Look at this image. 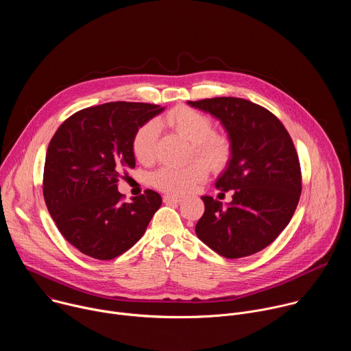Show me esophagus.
Instances as JSON below:
<instances>
[{"label": "esophagus", "mask_w": 351, "mask_h": 351, "mask_svg": "<svg viewBox=\"0 0 351 351\" xmlns=\"http://www.w3.org/2000/svg\"><path fill=\"white\" fill-rule=\"evenodd\" d=\"M164 202L165 203H175V204H179L183 202V197H179V195H165L164 197Z\"/></svg>", "instance_id": "1"}]
</instances>
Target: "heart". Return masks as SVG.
I'll return each instance as SVG.
<instances>
[{"label":"heart","mask_w":351,"mask_h":351,"mask_svg":"<svg viewBox=\"0 0 351 351\" xmlns=\"http://www.w3.org/2000/svg\"><path fill=\"white\" fill-rule=\"evenodd\" d=\"M158 123L168 126L189 141H191L194 153L204 158L211 167H223L230 157V141L226 136L214 133V125L210 117L194 108L179 106L171 110ZM158 128L149 121L141 125L133 134L132 153L141 164H149L156 157ZM202 160H194L183 167L164 165L152 175V183L157 189L172 193L184 194L191 191L195 184L203 182L208 175V165Z\"/></svg>","instance_id":"heart-1"}]
</instances>
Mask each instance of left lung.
<instances>
[{"label":"left lung","mask_w":351,"mask_h":351,"mask_svg":"<svg viewBox=\"0 0 351 351\" xmlns=\"http://www.w3.org/2000/svg\"><path fill=\"white\" fill-rule=\"evenodd\" d=\"M221 121L230 160L215 187L233 190L223 206L203 195L197 237L225 258L256 254L290 222L302 194V171L290 134L268 110L248 99L215 97L187 101Z\"/></svg>","instance_id":"obj_1"}]
</instances>
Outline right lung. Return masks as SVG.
I'll return each mask as SVG.
<instances>
[{
    "label": "right lung",
    "mask_w": 351,
    "mask_h": 351,
    "mask_svg": "<svg viewBox=\"0 0 351 351\" xmlns=\"http://www.w3.org/2000/svg\"><path fill=\"white\" fill-rule=\"evenodd\" d=\"M164 108L107 103L69 117L48 144L43 194L62 236L80 253L112 260L134 245L162 204L154 190L122 203L118 180L134 168V132ZM123 178V176H122Z\"/></svg>",
    "instance_id": "right-lung-1"
}]
</instances>
